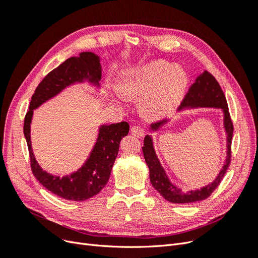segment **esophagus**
Returning a JSON list of instances; mask_svg holds the SVG:
<instances>
[{
	"mask_svg": "<svg viewBox=\"0 0 258 258\" xmlns=\"http://www.w3.org/2000/svg\"><path fill=\"white\" fill-rule=\"evenodd\" d=\"M130 131L132 136L138 137V138H142L144 136V128L141 126H134Z\"/></svg>",
	"mask_w": 258,
	"mask_h": 258,
	"instance_id": "obj_1",
	"label": "esophagus"
}]
</instances>
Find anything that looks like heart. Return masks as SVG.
Returning <instances> with one entry per match:
<instances>
[{
	"mask_svg": "<svg viewBox=\"0 0 258 258\" xmlns=\"http://www.w3.org/2000/svg\"><path fill=\"white\" fill-rule=\"evenodd\" d=\"M187 86L188 75L182 67L167 61H153L124 72L120 89L116 88L114 91L121 101L142 97L144 114L151 118H159L178 105Z\"/></svg>",
	"mask_w": 258,
	"mask_h": 258,
	"instance_id": "obj_1",
	"label": "heart"
}]
</instances>
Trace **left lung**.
<instances>
[{"instance_id": "left-lung-1", "label": "left lung", "mask_w": 258, "mask_h": 258, "mask_svg": "<svg viewBox=\"0 0 258 258\" xmlns=\"http://www.w3.org/2000/svg\"><path fill=\"white\" fill-rule=\"evenodd\" d=\"M194 108H220L222 111L223 127L226 134V157L220 172H218L217 176L212 182L207 184L206 186L200 187L199 189L196 188L194 190L183 191L181 187L171 182L165 168L162 167L158 156L155 152L152 136H145L142 151L146 165L148 170H150L151 183L154 186V188L163 198L169 202H172V204H191V202L207 199L222 182L230 163V148L233 126L228 112V104L221 86L218 85L213 75L210 74L208 71H204L196 77L195 83L190 86L188 92L185 96L182 104L179 105L177 113H181L186 110H194ZM170 120L171 119H165L159 122H155L151 124L148 130H150L151 134L157 132L162 127H165L167 123H169Z\"/></svg>"}]
</instances>
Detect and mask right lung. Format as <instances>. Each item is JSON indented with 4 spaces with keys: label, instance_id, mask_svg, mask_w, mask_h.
Masks as SVG:
<instances>
[{
    "label": "right lung",
    "instance_id": "obj_1",
    "mask_svg": "<svg viewBox=\"0 0 258 258\" xmlns=\"http://www.w3.org/2000/svg\"><path fill=\"white\" fill-rule=\"evenodd\" d=\"M102 67L100 57L91 51L81 52L79 57L67 59L38 84L31 99L29 111L25 117L23 135L28 144L31 169L34 176L45 188L57 196L72 201L87 200L101 191L106 185L119 150V143L129 132L126 121L101 124L97 141L84 165L68 175H53L42 169L31 145V121L33 112L46 101L75 84H88L100 88Z\"/></svg>",
    "mask_w": 258,
    "mask_h": 258
}]
</instances>
